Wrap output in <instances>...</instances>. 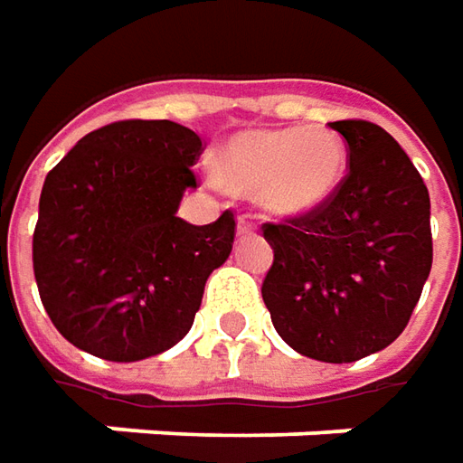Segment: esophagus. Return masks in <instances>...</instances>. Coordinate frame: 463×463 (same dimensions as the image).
Returning <instances> with one entry per match:
<instances>
[{
	"mask_svg": "<svg viewBox=\"0 0 463 463\" xmlns=\"http://www.w3.org/2000/svg\"><path fill=\"white\" fill-rule=\"evenodd\" d=\"M253 232H256L253 220H250V217H241V220H238V235H253Z\"/></svg>",
	"mask_w": 463,
	"mask_h": 463,
	"instance_id": "esophagus-1",
	"label": "esophagus"
}]
</instances>
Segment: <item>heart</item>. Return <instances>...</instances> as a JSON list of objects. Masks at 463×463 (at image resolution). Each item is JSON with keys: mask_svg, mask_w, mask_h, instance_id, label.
I'll return each mask as SVG.
<instances>
[{"mask_svg": "<svg viewBox=\"0 0 463 463\" xmlns=\"http://www.w3.org/2000/svg\"><path fill=\"white\" fill-rule=\"evenodd\" d=\"M348 148L330 128H274L231 136L215 174L231 192L248 194L274 217H302L323 207L345 179Z\"/></svg>", "mask_w": 463, "mask_h": 463, "instance_id": "b5f03b06", "label": "heart"}]
</instances>
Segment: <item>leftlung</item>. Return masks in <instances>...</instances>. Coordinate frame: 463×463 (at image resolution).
<instances>
[{"instance_id": "1", "label": "left lung", "mask_w": 463, "mask_h": 463, "mask_svg": "<svg viewBox=\"0 0 463 463\" xmlns=\"http://www.w3.org/2000/svg\"><path fill=\"white\" fill-rule=\"evenodd\" d=\"M348 143V176L310 215L263 225L274 263L261 287L281 341L326 364L387 348L433 263L430 197L400 143L374 122H330Z\"/></svg>"}]
</instances>
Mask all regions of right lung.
Returning <instances> with one entry per match:
<instances>
[{"instance_id":"add662e5","label":"right lung","mask_w":463,"mask_h":463,"mask_svg":"<svg viewBox=\"0 0 463 463\" xmlns=\"http://www.w3.org/2000/svg\"><path fill=\"white\" fill-rule=\"evenodd\" d=\"M200 151L179 122H112L45 176L33 269L43 307L76 348L130 364L189 333L235 235L231 213L210 225L176 217Z\"/></svg>"}]
</instances>
